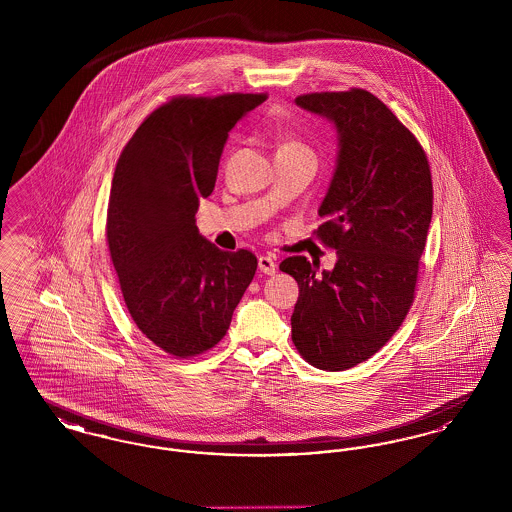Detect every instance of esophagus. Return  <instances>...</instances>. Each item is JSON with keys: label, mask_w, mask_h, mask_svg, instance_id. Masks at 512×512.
Here are the masks:
<instances>
[{"label": "esophagus", "mask_w": 512, "mask_h": 512, "mask_svg": "<svg viewBox=\"0 0 512 512\" xmlns=\"http://www.w3.org/2000/svg\"><path fill=\"white\" fill-rule=\"evenodd\" d=\"M259 270L265 274H274L276 272V261L268 255H261L259 257Z\"/></svg>", "instance_id": "obj_1"}]
</instances>
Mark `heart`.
I'll use <instances>...</instances> for the list:
<instances>
[{
	"instance_id": "1",
	"label": "heart",
	"mask_w": 512,
	"mask_h": 512,
	"mask_svg": "<svg viewBox=\"0 0 512 512\" xmlns=\"http://www.w3.org/2000/svg\"><path fill=\"white\" fill-rule=\"evenodd\" d=\"M278 149H301V146H299L295 140L284 138V140L280 142V147H278Z\"/></svg>"
}]
</instances>
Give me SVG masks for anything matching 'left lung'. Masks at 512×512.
<instances>
[{"instance_id":"left-lung-1","label":"left lung","mask_w":512,"mask_h":512,"mask_svg":"<svg viewBox=\"0 0 512 512\" xmlns=\"http://www.w3.org/2000/svg\"><path fill=\"white\" fill-rule=\"evenodd\" d=\"M295 103L334 124L338 157L317 236L336 249L332 270L288 257L299 297L292 340L309 365L347 370L370 359L413 305L432 220V176L413 132L366 90L320 92Z\"/></svg>"}]
</instances>
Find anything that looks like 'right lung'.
<instances>
[{"instance_id": "add662e5", "label": "right lung", "mask_w": 512, "mask_h": 512, "mask_svg": "<svg viewBox=\"0 0 512 512\" xmlns=\"http://www.w3.org/2000/svg\"><path fill=\"white\" fill-rule=\"evenodd\" d=\"M265 94L174 98L155 109L122 149L107 207V242L136 326L174 357H195L226 334L257 257L220 251L195 213L215 190L236 122Z\"/></svg>"}]
</instances>
